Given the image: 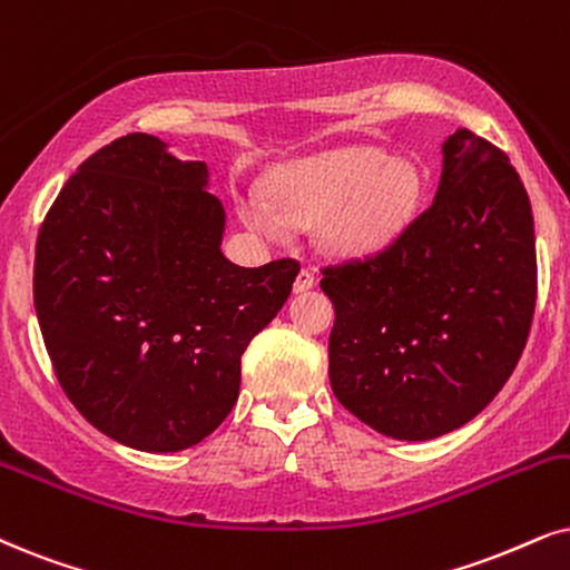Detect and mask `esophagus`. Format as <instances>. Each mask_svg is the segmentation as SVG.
Listing matches in <instances>:
<instances>
[{"instance_id":"esophagus-1","label":"esophagus","mask_w":570,"mask_h":570,"mask_svg":"<svg viewBox=\"0 0 570 570\" xmlns=\"http://www.w3.org/2000/svg\"><path fill=\"white\" fill-rule=\"evenodd\" d=\"M313 286H315V273L309 271V268H302V271L297 273V281H294V292L302 294V292L313 289Z\"/></svg>"}]
</instances>
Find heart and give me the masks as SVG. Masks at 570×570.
Wrapping results in <instances>:
<instances>
[{
  "label": "heart",
  "mask_w": 570,
  "mask_h": 570,
  "mask_svg": "<svg viewBox=\"0 0 570 570\" xmlns=\"http://www.w3.org/2000/svg\"><path fill=\"white\" fill-rule=\"evenodd\" d=\"M273 202L244 199L242 215L271 239L286 234L287 220L321 218V239L338 255H365L384 247L413 218L421 173L413 163L389 160L371 147L342 149L281 168L271 181Z\"/></svg>",
  "instance_id": "1"
}]
</instances>
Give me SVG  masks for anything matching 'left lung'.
Listing matches in <instances>:
<instances>
[{"mask_svg":"<svg viewBox=\"0 0 570 570\" xmlns=\"http://www.w3.org/2000/svg\"><path fill=\"white\" fill-rule=\"evenodd\" d=\"M328 379L379 434L421 442L505 386L537 307L534 218L510 157L468 128L444 141L436 197L386 247L328 263Z\"/></svg>","mask_w":570,"mask_h":570,"instance_id":"left-lung-1","label":"left lung"}]
</instances>
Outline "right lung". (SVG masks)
Segmentation results:
<instances>
[{"label": "right lung", "instance_id": "1", "mask_svg": "<svg viewBox=\"0 0 570 570\" xmlns=\"http://www.w3.org/2000/svg\"><path fill=\"white\" fill-rule=\"evenodd\" d=\"M207 165L128 134L78 165L36 239L33 305L78 413L115 442L176 452L220 426L242 355L292 294V257L220 252Z\"/></svg>", "mask_w": 570, "mask_h": 570}]
</instances>
